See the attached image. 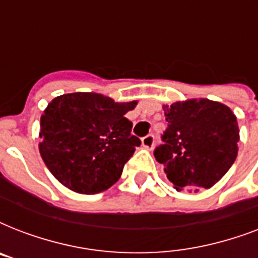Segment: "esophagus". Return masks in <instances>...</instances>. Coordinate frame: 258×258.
<instances>
[{"instance_id":"1","label":"esophagus","mask_w":258,"mask_h":258,"mask_svg":"<svg viewBox=\"0 0 258 258\" xmlns=\"http://www.w3.org/2000/svg\"><path fill=\"white\" fill-rule=\"evenodd\" d=\"M142 146L145 149H151L154 146V135H147V137L142 138Z\"/></svg>"}]
</instances>
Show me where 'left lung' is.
I'll use <instances>...</instances> for the list:
<instances>
[{"mask_svg":"<svg viewBox=\"0 0 258 258\" xmlns=\"http://www.w3.org/2000/svg\"><path fill=\"white\" fill-rule=\"evenodd\" d=\"M165 145L154 155L165 166L178 191L210 188L232 167L238 153L240 130L228 105L209 99H188L163 105Z\"/></svg>","mask_w":258,"mask_h":258,"instance_id":"obj_1","label":"left lung"}]
</instances>
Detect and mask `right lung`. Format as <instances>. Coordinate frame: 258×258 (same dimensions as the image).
Instances as JSON below:
<instances>
[{
	"instance_id": "add662e5",
	"label": "right lung",
	"mask_w": 258,
	"mask_h": 258,
	"mask_svg": "<svg viewBox=\"0 0 258 258\" xmlns=\"http://www.w3.org/2000/svg\"><path fill=\"white\" fill-rule=\"evenodd\" d=\"M138 101L116 103L93 92L54 97L40 119L38 150L52 175L79 194H96L120 178L141 141L125 113Z\"/></svg>"
}]
</instances>
